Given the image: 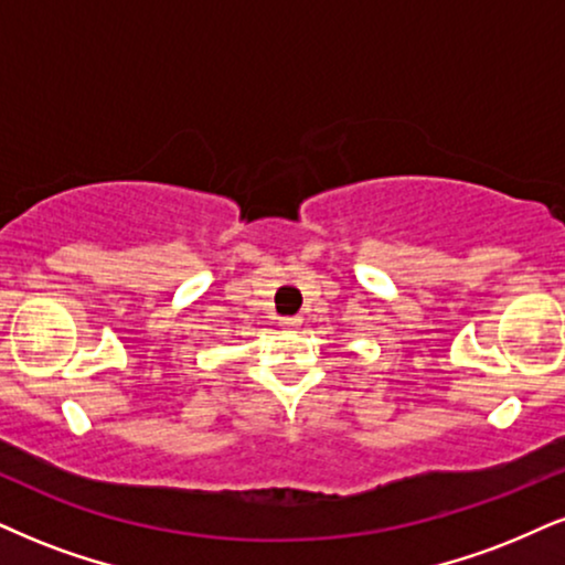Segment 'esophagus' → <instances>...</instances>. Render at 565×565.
<instances>
[{"label":"esophagus","instance_id":"esophagus-1","mask_svg":"<svg viewBox=\"0 0 565 565\" xmlns=\"http://www.w3.org/2000/svg\"><path fill=\"white\" fill-rule=\"evenodd\" d=\"M303 319L301 317H280V327L282 330H298Z\"/></svg>","mask_w":565,"mask_h":565}]
</instances>
